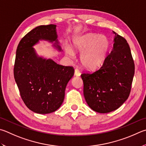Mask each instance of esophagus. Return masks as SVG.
<instances>
[{"instance_id": "1", "label": "esophagus", "mask_w": 146, "mask_h": 146, "mask_svg": "<svg viewBox=\"0 0 146 146\" xmlns=\"http://www.w3.org/2000/svg\"><path fill=\"white\" fill-rule=\"evenodd\" d=\"M75 75L76 76H78L80 75V72L79 71L78 69H75Z\"/></svg>"}]
</instances>
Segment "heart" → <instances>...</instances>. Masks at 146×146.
I'll return each mask as SVG.
<instances>
[{
  "label": "heart",
  "instance_id": "obj_1",
  "mask_svg": "<svg viewBox=\"0 0 146 146\" xmlns=\"http://www.w3.org/2000/svg\"><path fill=\"white\" fill-rule=\"evenodd\" d=\"M73 49L82 53L80 62L84 68L95 70L100 68L105 61L109 49V41L104 36L88 34L75 39L73 43ZM66 52L71 57L75 55L70 48H67Z\"/></svg>",
  "mask_w": 146,
  "mask_h": 146
}]
</instances>
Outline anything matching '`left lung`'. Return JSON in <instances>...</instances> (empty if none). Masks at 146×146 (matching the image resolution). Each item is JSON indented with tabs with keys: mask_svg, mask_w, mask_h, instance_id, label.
I'll return each instance as SVG.
<instances>
[{
	"mask_svg": "<svg viewBox=\"0 0 146 146\" xmlns=\"http://www.w3.org/2000/svg\"><path fill=\"white\" fill-rule=\"evenodd\" d=\"M115 34L113 48L102 67L84 73V95L87 105L98 113L117 109L128 99L135 73L130 48L123 37Z\"/></svg>",
	"mask_w": 146,
	"mask_h": 146,
	"instance_id": "left-lung-1",
	"label": "left lung"
}]
</instances>
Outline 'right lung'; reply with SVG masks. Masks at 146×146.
I'll use <instances>...</instances> for the list:
<instances>
[{
  "mask_svg": "<svg viewBox=\"0 0 146 146\" xmlns=\"http://www.w3.org/2000/svg\"><path fill=\"white\" fill-rule=\"evenodd\" d=\"M39 40L55 41L60 51L56 25H40L33 29L18 44L14 66V77L21 98L34 112H55L64 101L67 84L74 75L72 66L59 65L52 59L38 56L33 47Z\"/></svg>",
  "mask_w": 146,
  "mask_h": 146,
  "instance_id": "1",
  "label": "right lung"
}]
</instances>
